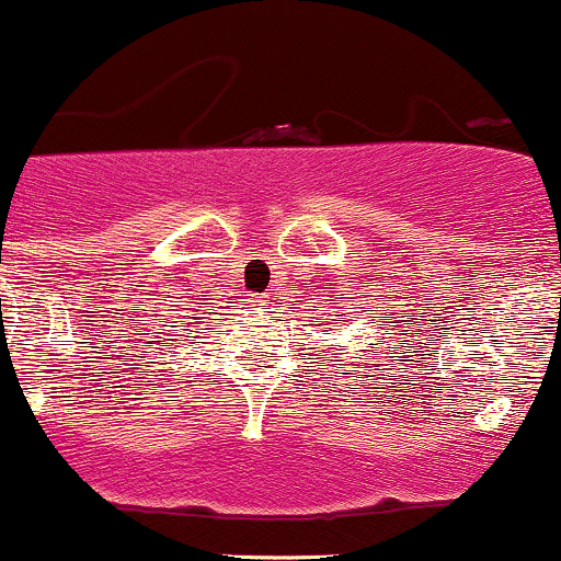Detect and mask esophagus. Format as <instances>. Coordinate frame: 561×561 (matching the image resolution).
I'll return each mask as SVG.
<instances>
[{
  "mask_svg": "<svg viewBox=\"0 0 561 561\" xmlns=\"http://www.w3.org/2000/svg\"><path fill=\"white\" fill-rule=\"evenodd\" d=\"M251 302H253V305H267L270 299H267V297H251Z\"/></svg>",
  "mask_w": 561,
  "mask_h": 561,
  "instance_id": "34e87169",
  "label": "esophagus"
}]
</instances>
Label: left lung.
Masks as SVG:
<instances>
[{"mask_svg": "<svg viewBox=\"0 0 561 561\" xmlns=\"http://www.w3.org/2000/svg\"><path fill=\"white\" fill-rule=\"evenodd\" d=\"M332 324H341V319H332Z\"/></svg>", "mask_w": 561, "mask_h": 561, "instance_id": "1", "label": "left lung"}]
</instances>
